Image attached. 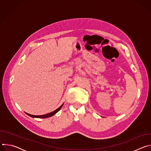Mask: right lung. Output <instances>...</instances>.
<instances>
[{
  "instance_id": "1",
  "label": "right lung",
  "mask_w": 151,
  "mask_h": 151,
  "mask_svg": "<svg viewBox=\"0 0 151 151\" xmlns=\"http://www.w3.org/2000/svg\"><path fill=\"white\" fill-rule=\"evenodd\" d=\"M63 105V103L58 107V109H55V111H52V112H50V113H49V114H45V115H33L27 114V113H26V114L27 115H29V116H31V117H32V118H50V117H51V116L54 115L55 114H57V113L61 109V108L62 107Z\"/></svg>"
}]
</instances>
